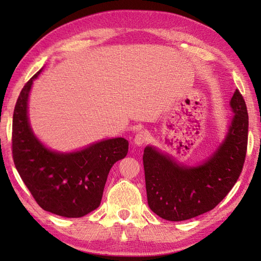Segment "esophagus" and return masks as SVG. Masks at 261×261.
I'll list each match as a JSON object with an SVG mask.
<instances>
[{"mask_svg":"<svg viewBox=\"0 0 261 261\" xmlns=\"http://www.w3.org/2000/svg\"><path fill=\"white\" fill-rule=\"evenodd\" d=\"M149 139V134L146 130H141L138 132L135 137V143L137 146H141Z\"/></svg>","mask_w":261,"mask_h":261,"instance_id":"obj_1","label":"esophagus"}]
</instances>
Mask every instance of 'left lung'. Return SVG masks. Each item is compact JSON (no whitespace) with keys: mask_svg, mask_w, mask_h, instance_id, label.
I'll return each mask as SVG.
<instances>
[{"mask_svg":"<svg viewBox=\"0 0 261 261\" xmlns=\"http://www.w3.org/2000/svg\"><path fill=\"white\" fill-rule=\"evenodd\" d=\"M233 116L218 149L197 166L176 163L147 146L143 151L148 205L168 221H185L213 210L234 186L242 171L248 145V111L236 90L230 101Z\"/></svg>","mask_w":261,"mask_h":261,"instance_id":"8db88e82","label":"left lung"}]
</instances>
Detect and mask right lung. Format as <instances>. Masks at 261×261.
Wrapping results in <instances>:
<instances>
[{"mask_svg":"<svg viewBox=\"0 0 261 261\" xmlns=\"http://www.w3.org/2000/svg\"><path fill=\"white\" fill-rule=\"evenodd\" d=\"M40 71L28 81L15 104L13 162L39 206L64 218H82L99 206L109 171L126 156L129 142L124 138H112L65 153L43 146L28 118L29 93Z\"/></svg>","mask_w":261,"mask_h":261,"instance_id":"obj_1","label":"right lung"}]
</instances>
